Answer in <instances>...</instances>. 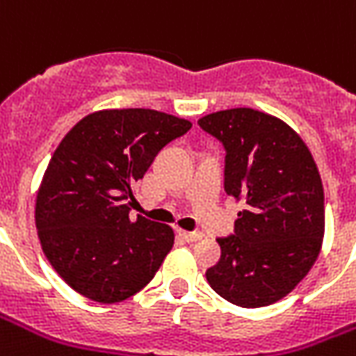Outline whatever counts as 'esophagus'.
<instances>
[{"label":"esophagus","instance_id":"esophagus-1","mask_svg":"<svg viewBox=\"0 0 356 356\" xmlns=\"http://www.w3.org/2000/svg\"><path fill=\"white\" fill-rule=\"evenodd\" d=\"M177 234L181 238H185L186 242H196V240H200L204 234L202 232H191V231H183V229H177Z\"/></svg>","mask_w":356,"mask_h":356}]
</instances>
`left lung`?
I'll return each instance as SVG.
<instances>
[{"mask_svg":"<svg viewBox=\"0 0 356 356\" xmlns=\"http://www.w3.org/2000/svg\"><path fill=\"white\" fill-rule=\"evenodd\" d=\"M198 125L225 148V191L244 202L209 286L255 309L288 296L318 257L324 191L313 156L291 127L254 108L208 114Z\"/></svg>","mask_w":356,"mask_h":356,"instance_id":"left-lung-1","label":"left lung"}]
</instances>
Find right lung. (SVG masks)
Masks as SVG:
<instances>
[{"label": "right lung", "instance_id": "obj_1", "mask_svg": "<svg viewBox=\"0 0 356 356\" xmlns=\"http://www.w3.org/2000/svg\"><path fill=\"white\" fill-rule=\"evenodd\" d=\"M191 122L148 108L93 112L66 133L35 200L43 254L72 290L116 303L143 290L173 248L171 227L129 219L133 185Z\"/></svg>", "mask_w": 356, "mask_h": 356}]
</instances>
